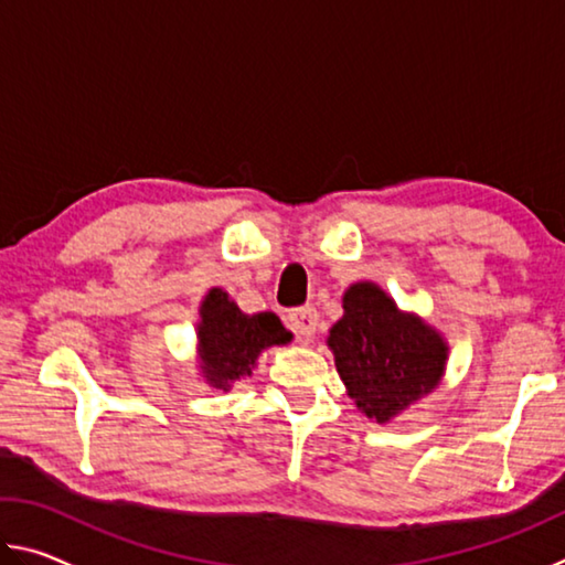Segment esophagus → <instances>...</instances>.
I'll return each mask as SVG.
<instances>
[{
	"mask_svg": "<svg viewBox=\"0 0 565 565\" xmlns=\"http://www.w3.org/2000/svg\"><path fill=\"white\" fill-rule=\"evenodd\" d=\"M289 327L301 341L313 339V333L319 331V311L313 306H301L289 313Z\"/></svg>",
	"mask_w": 565,
	"mask_h": 565,
	"instance_id": "34e87169",
	"label": "esophagus"
}]
</instances>
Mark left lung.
I'll return each mask as SVG.
<instances>
[{
	"label": "left lung",
	"instance_id": "left-lung-1",
	"mask_svg": "<svg viewBox=\"0 0 565 565\" xmlns=\"http://www.w3.org/2000/svg\"><path fill=\"white\" fill-rule=\"evenodd\" d=\"M327 347L349 398L374 424H391L434 394L446 374L448 341L414 311H401L376 281L343 291V317Z\"/></svg>",
	"mask_w": 565,
	"mask_h": 565
}]
</instances>
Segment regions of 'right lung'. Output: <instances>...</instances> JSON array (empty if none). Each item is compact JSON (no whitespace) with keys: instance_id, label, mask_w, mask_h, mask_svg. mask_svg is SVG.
Instances as JSON below:
<instances>
[{"instance_id":"right-lung-1","label":"right lung","mask_w":565,"mask_h":565,"mask_svg":"<svg viewBox=\"0 0 565 565\" xmlns=\"http://www.w3.org/2000/svg\"><path fill=\"white\" fill-rule=\"evenodd\" d=\"M294 333L271 311L244 313L224 289H209L199 303L196 363L209 388L232 391L252 376L262 353L291 343Z\"/></svg>"}]
</instances>
